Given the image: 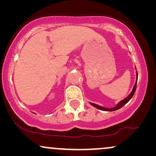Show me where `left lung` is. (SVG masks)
Instances as JSON below:
<instances>
[{"instance_id": "8db88e82", "label": "left lung", "mask_w": 156, "mask_h": 156, "mask_svg": "<svg viewBox=\"0 0 156 156\" xmlns=\"http://www.w3.org/2000/svg\"><path fill=\"white\" fill-rule=\"evenodd\" d=\"M136 76H137V79H136V84L135 85H134L133 87V90H132L131 93L128 96V97L126 98H125L124 99L122 100V101L119 102V103L117 104L116 107H114V108H104L102 107V106H100L99 105H97V104H93V103H90L91 105H92L93 106H94V107L99 108V109L100 110H102V111H106V112H113V111H116L117 109H119V108L122 107V106H123L125 105L126 104L128 103L130 101V99H131L132 97H133V96L134 95V93H135L136 91V84H137V80H138V72H136Z\"/></svg>"}]
</instances>
